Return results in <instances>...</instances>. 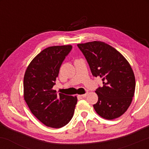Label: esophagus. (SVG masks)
I'll use <instances>...</instances> for the list:
<instances>
[{
	"instance_id": "1",
	"label": "esophagus",
	"mask_w": 149,
	"mask_h": 149,
	"mask_svg": "<svg viewBox=\"0 0 149 149\" xmlns=\"http://www.w3.org/2000/svg\"><path fill=\"white\" fill-rule=\"evenodd\" d=\"M87 95H88V92H87V93H85V94H83V95H79L80 97H85L87 96Z\"/></svg>"
}]
</instances>
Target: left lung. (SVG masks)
Masks as SVG:
<instances>
[{
    "label": "left lung",
    "instance_id": "8db88e82",
    "mask_svg": "<svg viewBox=\"0 0 149 149\" xmlns=\"http://www.w3.org/2000/svg\"><path fill=\"white\" fill-rule=\"evenodd\" d=\"M93 76H100L103 87L95 91L98 102L93 107L107 120L119 118L127 110L135 91V77L127 59L117 49L102 41L78 44Z\"/></svg>",
    "mask_w": 149,
    "mask_h": 149
}]
</instances>
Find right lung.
<instances>
[{"label": "right lung", "mask_w": 149, "mask_h": 149, "mask_svg": "<svg viewBox=\"0 0 149 149\" xmlns=\"http://www.w3.org/2000/svg\"><path fill=\"white\" fill-rule=\"evenodd\" d=\"M71 48V45L47 47L32 59L25 71L24 99L33 115L47 127H64L74 113L76 96L57 95L52 89Z\"/></svg>", "instance_id": "right-lung-1"}]
</instances>
